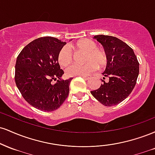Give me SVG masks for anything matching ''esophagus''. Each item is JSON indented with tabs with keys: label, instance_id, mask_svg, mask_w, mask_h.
Wrapping results in <instances>:
<instances>
[{
	"label": "esophagus",
	"instance_id": "esophagus-1",
	"mask_svg": "<svg viewBox=\"0 0 155 155\" xmlns=\"http://www.w3.org/2000/svg\"><path fill=\"white\" fill-rule=\"evenodd\" d=\"M82 76L83 78H84V79H90V78H91V75H86V76Z\"/></svg>",
	"mask_w": 155,
	"mask_h": 155
}]
</instances>
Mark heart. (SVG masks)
Masks as SVG:
<instances>
[{
	"label": "heart",
	"instance_id": "obj_1",
	"mask_svg": "<svg viewBox=\"0 0 155 155\" xmlns=\"http://www.w3.org/2000/svg\"><path fill=\"white\" fill-rule=\"evenodd\" d=\"M71 48L81 49L87 51L85 55V62L83 65L74 64L66 69V74L68 76H84L90 74L97 68V65L104 66L107 63V55L104 50L97 48V44L90 39H83L79 41L75 45H71ZM58 61L60 66L66 67L72 61V52L67 46L60 49L58 55Z\"/></svg>",
	"mask_w": 155,
	"mask_h": 155
}]
</instances>
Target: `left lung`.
<instances>
[{"label":"left lung","mask_w":155,"mask_h":155,"mask_svg":"<svg viewBox=\"0 0 155 155\" xmlns=\"http://www.w3.org/2000/svg\"><path fill=\"white\" fill-rule=\"evenodd\" d=\"M102 44L107 55L106 70L103 73L108 77L91 94L106 106L119 104L128 97L136 84L139 74V63L133 49L120 39L111 35H97L93 37Z\"/></svg>","instance_id":"8db88e82"}]
</instances>
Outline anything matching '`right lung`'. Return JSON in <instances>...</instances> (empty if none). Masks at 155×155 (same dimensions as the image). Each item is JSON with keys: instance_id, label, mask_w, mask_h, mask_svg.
Segmentation results:
<instances>
[{"instance_id": "obj_1", "label": "right lung", "mask_w": 155, "mask_h": 155, "mask_svg": "<svg viewBox=\"0 0 155 155\" xmlns=\"http://www.w3.org/2000/svg\"><path fill=\"white\" fill-rule=\"evenodd\" d=\"M65 44L53 37H41L25 46L17 58L16 85L25 100L41 111L58 109L68 95L73 78L61 79L64 71L58 61ZM53 80L57 81L54 84Z\"/></svg>"}]
</instances>
